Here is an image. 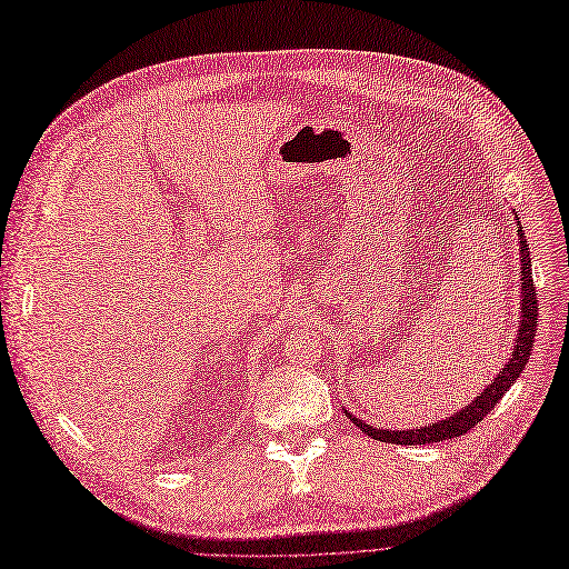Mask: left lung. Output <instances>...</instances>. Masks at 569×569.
I'll use <instances>...</instances> for the list:
<instances>
[{
	"mask_svg": "<svg viewBox=\"0 0 569 569\" xmlns=\"http://www.w3.org/2000/svg\"><path fill=\"white\" fill-rule=\"evenodd\" d=\"M518 241H520V281H522V300H520V326H518V340L512 345L510 359L506 361L503 369L493 378V382L487 385V390L475 397L468 407L461 411L451 413L445 420H437V423H428L423 428H413V430H382L373 428L369 423H363L357 416L345 409V413L350 416L352 423L366 432L369 437L378 439V442H388V445H430V442H442V439L451 437H461L468 430L485 420V416L499 405L501 397L508 392L512 382L520 378L525 371V363L529 361L531 355V345H535V333H537V317H539V300H537V288L535 281H531V258H529V243L522 233V227L518 222Z\"/></svg>",
	"mask_w": 569,
	"mask_h": 569,
	"instance_id": "obj_1",
	"label": "left lung"
}]
</instances>
